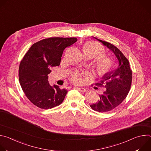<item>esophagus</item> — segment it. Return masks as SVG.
Returning a JSON list of instances; mask_svg holds the SVG:
<instances>
[{"label": "esophagus", "mask_w": 151, "mask_h": 151, "mask_svg": "<svg viewBox=\"0 0 151 151\" xmlns=\"http://www.w3.org/2000/svg\"><path fill=\"white\" fill-rule=\"evenodd\" d=\"M76 88H77L79 91L82 92V93H84L86 91H87V90H86V88H78V87H76Z\"/></svg>", "instance_id": "obj_1"}]
</instances>
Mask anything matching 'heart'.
<instances>
[{
	"mask_svg": "<svg viewBox=\"0 0 151 151\" xmlns=\"http://www.w3.org/2000/svg\"><path fill=\"white\" fill-rule=\"evenodd\" d=\"M82 51L87 57L94 58L98 55L95 60L96 70L98 74L104 75L111 68L112 60L110 57L102 54L104 52V48L99 43L92 41L85 42L82 47ZM71 79L73 82H80L81 74L78 72H75L72 76Z\"/></svg>",
	"mask_w": 151,
	"mask_h": 151,
	"instance_id": "heart-1",
	"label": "heart"
}]
</instances>
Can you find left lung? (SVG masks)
Returning <instances> with one entry per match:
<instances>
[{
    "mask_svg": "<svg viewBox=\"0 0 151 151\" xmlns=\"http://www.w3.org/2000/svg\"><path fill=\"white\" fill-rule=\"evenodd\" d=\"M94 39L111 50L116 57L119 66L117 69L106 73L97 86L104 87L106 90L100 94L97 102L90 105L91 109L99 112L112 111L119 105L130 91L132 82V70L128 59L115 45L110 43Z\"/></svg>",
    "mask_w": 151,
    "mask_h": 151,
    "instance_id": "8db88e82",
    "label": "left lung"
}]
</instances>
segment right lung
I'll list each match as a JSON object with an SVG mask.
<instances>
[{
    "mask_svg": "<svg viewBox=\"0 0 151 151\" xmlns=\"http://www.w3.org/2000/svg\"><path fill=\"white\" fill-rule=\"evenodd\" d=\"M77 41L76 37H50L34 44L21 60L19 67V81L28 99L43 109L60 105L68 91L57 85L51 86L48 75L52 67L60 65L66 48Z\"/></svg>",
    "mask_w": 151,
    "mask_h": 151,
    "instance_id": "obj_1",
    "label": "right lung"
}]
</instances>
